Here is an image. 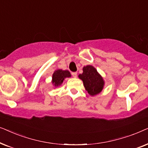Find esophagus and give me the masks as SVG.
<instances>
[{"instance_id": "1", "label": "esophagus", "mask_w": 148, "mask_h": 148, "mask_svg": "<svg viewBox=\"0 0 148 148\" xmlns=\"http://www.w3.org/2000/svg\"><path fill=\"white\" fill-rule=\"evenodd\" d=\"M72 75L74 78H76L77 76V73L76 72H73V73H72Z\"/></svg>"}]
</instances>
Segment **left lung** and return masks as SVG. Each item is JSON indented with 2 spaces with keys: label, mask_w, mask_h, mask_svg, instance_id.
<instances>
[{
  "label": "left lung",
  "mask_w": 148,
  "mask_h": 148,
  "mask_svg": "<svg viewBox=\"0 0 148 148\" xmlns=\"http://www.w3.org/2000/svg\"><path fill=\"white\" fill-rule=\"evenodd\" d=\"M82 80L84 88L91 96H96L101 93L104 87V80L102 75L92 65L83 67V73L78 75Z\"/></svg>",
  "instance_id": "obj_1"
}]
</instances>
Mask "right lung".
<instances>
[{
    "mask_svg": "<svg viewBox=\"0 0 148 148\" xmlns=\"http://www.w3.org/2000/svg\"><path fill=\"white\" fill-rule=\"evenodd\" d=\"M71 77L70 72L68 70L56 69L54 71L52 77V84L54 88H58L63 83L64 79L69 78Z\"/></svg>",
    "mask_w": 148,
    "mask_h": 148,
    "instance_id": "right-lung-1",
    "label": "right lung"
}]
</instances>
